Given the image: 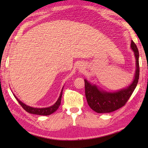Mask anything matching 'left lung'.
<instances>
[{
    "label": "left lung",
    "mask_w": 148,
    "mask_h": 148,
    "mask_svg": "<svg viewBox=\"0 0 148 148\" xmlns=\"http://www.w3.org/2000/svg\"><path fill=\"white\" fill-rule=\"evenodd\" d=\"M130 47L136 58V69L133 81L127 88L109 92L84 79L87 102L94 111L98 113H108L121 108L126 103L136 89L139 77V54L137 47L133 40L131 41Z\"/></svg>",
    "instance_id": "obj_1"
}]
</instances>
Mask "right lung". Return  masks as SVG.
Wrapping results in <instances>:
<instances>
[{
    "label": "right lung",
    "mask_w": 148,
    "mask_h": 148,
    "mask_svg": "<svg viewBox=\"0 0 148 148\" xmlns=\"http://www.w3.org/2000/svg\"><path fill=\"white\" fill-rule=\"evenodd\" d=\"M63 88L64 87L62 88V91L60 92V96L58 97V100H56V102L54 103V104L52 105L51 106L48 107V108H33V107H30L29 106L26 105L25 103H24L20 101L19 100L14 94H13L16 99L17 100V101L18 103L21 106L22 108H23L25 111L31 113V114H37V115H42V116H48L51 114L52 113L55 112L56 110H57L59 108L60 105L61 103V99H62V92H63Z\"/></svg>",
    "instance_id": "add662e5"
}]
</instances>
